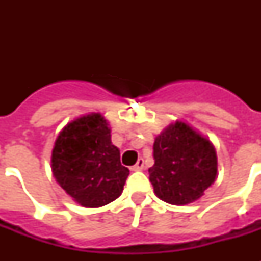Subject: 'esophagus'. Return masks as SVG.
I'll list each match as a JSON object with an SVG mask.
<instances>
[{
	"label": "esophagus",
	"instance_id": "obj_1",
	"mask_svg": "<svg viewBox=\"0 0 261 261\" xmlns=\"http://www.w3.org/2000/svg\"><path fill=\"white\" fill-rule=\"evenodd\" d=\"M143 165H145V161H143V159H138V161H137V164H135L134 167L131 168V171H134V172L142 171V169H143Z\"/></svg>",
	"mask_w": 261,
	"mask_h": 261
}]
</instances>
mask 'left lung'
I'll use <instances>...</instances> for the list:
<instances>
[{"mask_svg":"<svg viewBox=\"0 0 261 261\" xmlns=\"http://www.w3.org/2000/svg\"><path fill=\"white\" fill-rule=\"evenodd\" d=\"M153 150L149 180L157 198L169 204L184 206L198 200L217 178L214 145L182 120L172 122L155 137Z\"/></svg>","mask_w":261,"mask_h":261,"instance_id":"8db88e82","label":"left lung"}]
</instances>
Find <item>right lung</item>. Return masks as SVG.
I'll use <instances>...</instances> for the list:
<instances>
[{
    "mask_svg": "<svg viewBox=\"0 0 261 261\" xmlns=\"http://www.w3.org/2000/svg\"><path fill=\"white\" fill-rule=\"evenodd\" d=\"M51 171L80 206L97 208L123 192L130 171L111 142V127L98 112L75 118L59 131L51 153Z\"/></svg>",
    "mask_w": 261,
    "mask_h": 261,
    "instance_id": "1",
    "label": "right lung"
}]
</instances>
